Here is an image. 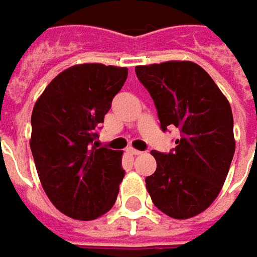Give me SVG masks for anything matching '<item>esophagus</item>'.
Listing matches in <instances>:
<instances>
[{
	"label": "esophagus",
	"mask_w": 257,
	"mask_h": 257,
	"mask_svg": "<svg viewBox=\"0 0 257 257\" xmlns=\"http://www.w3.org/2000/svg\"><path fill=\"white\" fill-rule=\"evenodd\" d=\"M125 152L130 154V156H139V154H142V152H140V150H136V149H132V147H128Z\"/></svg>",
	"instance_id": "1"
}]
</instances>
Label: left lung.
<instances>
[{
	"label": "left lung",
	"mask_w": 257,
	"mask_h": 257,
	"mask_svg": "<svg viewBox=\"0 0 257 257\" xmlns=\"http://www.w3.org/2000/svg\"><path fill=\"white\" fill-rule=\"evenodd\" d=\"M136 74L153 98L162 130H180L169 153L152 152L157 169L146 177L147 192L167 216L193 217L212 204L229 173L234 154L230 104L192 61L139 65Z\"/></svg>",
	"instance_id": "8db88e82"
}]
</instances>
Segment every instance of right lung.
I'll return each mask as SVG.
<instances>
[{"label": "right lung", "mask_w": 257, "mask_h": 257, "mask_svg": "<svg viewBox=\"0 0 257 257\" xmlns=\"http://www.w3.org/2000/svg\"><path fill=\"white\" fill-rule=\"evenodd\" d=\"M127 74L125 67H70L34 105L30 146L38 177L55 207L77 220L100 217L117 199L123 153L98 147L95 139Z\"/></svg>", "instance_id": "add662e5"}]
</instances>
